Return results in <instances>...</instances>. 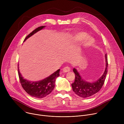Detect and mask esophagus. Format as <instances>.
<instances>
[{
	"instance_id": "obj_1",
	"label": "esophagus",
	"mask_w": 124,
	"mask_h": 124,
	"mask_svg": "<svg viewBox=\"0 0 124 124\" xmlns=\"http://www.w3.org/2000/svg\"><path fill=\"white\" fill-rule=\"evenodd\" d=\"M70 68L69 67H68V66L65 67H64V68L63 69V71L64 72H65V73L70 72Z\"/></svg>"
}]
</instances>
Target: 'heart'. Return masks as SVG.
<instances>
[{
    "label": "heart",
    "instance_id": "1",
    "mask_svg": "<svg viewBox=\"0 0 124 124\" xmlns=\"http://www.w3.org/2000/svg\"><path fill=\"white\" fill-rule=\"evenodd\" d=\"M88 36L87 34L84 32H79L77 34L75 37V39L76 41H81L84 39H85ZM94 43V40L91 38H88L85 42V46L87 47H90L93 45Z\"/></svg>",
    "mask_w": 124,
    "mask_h": 124
}]
</instances>
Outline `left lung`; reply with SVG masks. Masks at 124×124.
<instances>
[{"label":"left lung","instance_id":"obj_1","mask_svg":"<svg viewBox=\"0 0 124 124\" xmlns=\"http://www.w3.org/2000/svg\"><path fill=\"white\" fill-rule=\"evenodd\" d=\"M106 67L102 76L96 81L88 82L84 80L79 75L77 69L74 68L73 72L75 74V81L72 84L73 91L78 96L82 98L89 97L98 93L102 87L106 76L108 73V61L107 54L105 55Z\"/></svg>","mask_w":124,"mask_h":124}]
</instances>
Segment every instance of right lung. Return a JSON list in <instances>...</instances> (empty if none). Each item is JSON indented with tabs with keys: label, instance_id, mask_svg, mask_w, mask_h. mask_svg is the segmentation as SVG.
<instances>
[{
	"label": "right lung",
	"instance_id": "1",
	"mask_svg": "<svg viewBox=\"0 0 124 124\" xmlns=\"http://www.w3.org/2000/svg\"><path fill=\"white\" fill-rule=\"evenodd\" d=\"M45 27V26H41L34 30L27 35L23 42L37 32L43 29ZM17 68L20 82L23 89L31 96L39 99L45 97L52 91L55 86L56 78L60 76V69H58L54 73L44 79L38 81H30L24 79L22 77L19 71V64Z\"/></svg>",
	"mask_w": 124,
	"mask_h": 124
}]
</instances>
